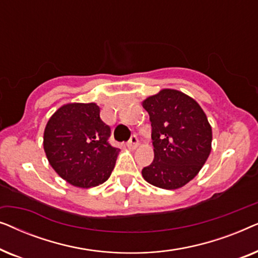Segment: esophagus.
<instances>
[{"mask_svg": "<svg viewBox=\"0 0 258 258\" xmlns=\"http://www.w3.org/2000/svg\"><path fill=\"white\" fill-rule=\"evenodd\" d=\"M137 146H139V139L134 135L130 137V140L128 141V148L129 149H136Z\"/></svg>", "mask_w": 258, "mask_h": 258, "instance_id": "1", "label": "esophagus"}]
</instances>
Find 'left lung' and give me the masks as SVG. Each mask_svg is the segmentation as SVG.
I'll return each instance as SVG.
<instances>
[{
    "label": "left lung",
    "mask_w": 258,
    "mask_h": 258,
    "mask_svg": "<svg viewBox=\"0 0 258 258\" xmlns=\"http://www.w3.org/2000/svg\"><path fill=\"white\" fill-rule=\"evenodd\" d=\"M149 114L154 161L143 178L162 189H178L191 181L209 157L213 132L200 104L174 89H163L143 101Z\"/></svg>",
    "instance_id": "obj_1"
}]
</instances>
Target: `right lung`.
Masks as SVG:
<instances>
[{"label":"right lung","mask_w":258,"mask_h":258,"mask_svg":"<svg viewBox=\"0 0 258 258\" xmlns=\"http://www.w3.org/2000/svg\"><path fill=\"white\" fill-rule=\"evenodd\" d=\"M111 130L96 103H69L49 118L43 148L49 163L63 179L91 188L110 177L118 148L109 143Z\"/></svg>","instance_id":"obj_1"}]
</instances>
